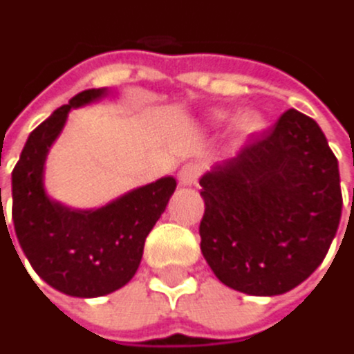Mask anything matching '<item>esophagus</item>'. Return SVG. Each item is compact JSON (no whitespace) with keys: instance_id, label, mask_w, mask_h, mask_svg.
I'll return each mask as SVG.
<instances>
[{"instance_id":"esophagus-1","label":"esophagus","mask_w":354,"mask_h":354,"mask_svg":"<svg viewBox=\"0 0 354 354\" xmlns=\"http://www.w3.org/2000/svg\"><path fill=\"white\" fill-rule=\"evenodd\" d=\"M199 176H201V167L195 165V163H187V165H183L180 171H178V183H180L183 187H193V185H197Z\"/></svg>"}]
</instances>
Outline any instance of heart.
Here are the masks:
<instances>
[{"instance_id": "b5f03b06", "label": "heart", "mask_w": 354, "mask_h": 354, "mask_svg": "<svg viewBox=\"0 0 354 354\" xmlns=\"http://www.w3.org/2000/svg\"><path fill=\"white\" fill-rule=\"evenodd\" d=\"M226 118H228L226 111H216V113L212 115V120H214L216 124L226 122ZM261 128H263V118H261L257 111H245V113L236 120V130H239L241 134H255V132H259Z\"/></svg>"}]
</instances>
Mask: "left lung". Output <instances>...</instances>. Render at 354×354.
I'll return each mask as SVG.
<instances>
[{
  "mask_svg": "<svg viewBox=\"0 0 354 354\" xmlns=\"http://www.w3.org/2000/svg\"><path fill=\"white\" fill-rule=\"evenodd\" d=\"M201 253L220 282L284 295L324 261L342 214L338 159L317 122L288 109L199 180Z\"/></svg>",
  "mask_w": 354,
  "mask_h": 354,
  "instance_id": "1",
  "label": "left lung"
}]
</instances>
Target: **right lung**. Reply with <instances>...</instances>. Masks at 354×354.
Masks as SVG:
<instances>
[{
    "mask_svg": "<svg viewBox=\"0 0 354 354\" xmlns=\"http://www.w3.org/2000/svg\"><path fill=\"white\" fill-rule=\"evenodd\" d=\"M103 95L105 88H88L72 97L68 105L57 107L28 134L12 171V222L28 263L49 286L80 299L109 295L132 280L145 239L176 191V180L165 176L99 209H70L47 197L45 159L68 111ZM0 220L6 224L3 207Z\"/></svg>",
    "mask_w": 354,
    "mask_h": 354,
    "instance_id": "obj_1",
    "label": "right lung"
}]
</instances>
